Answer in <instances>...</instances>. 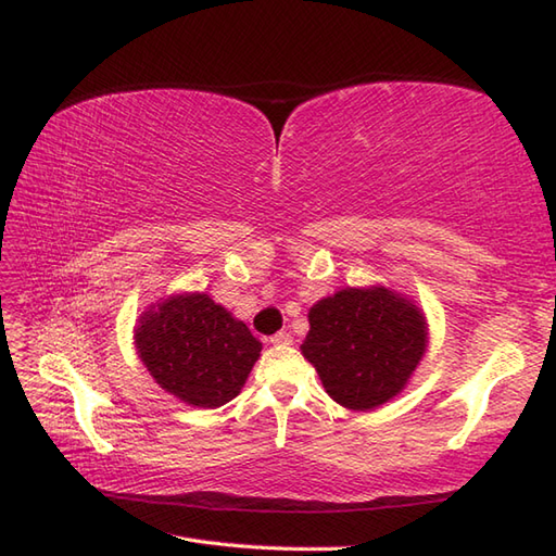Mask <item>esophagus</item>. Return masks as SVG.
Here are the masks:
<instances>
[{"label":"esophagus","mask_w":556,"mask_h":556,"mask_svg":"<svg viewBox=\"0 0 556 556\" xmlns=\"http://www.w3.org/2000/svg\"><path fill=\"white\" fill-rule=\"evenodd\" d=\"M269 341H271V344H275V346H289L293 339H291L289 332H277V334L269 337Z\"/></svg>","instance_id":"obj_1"}]
</instances>
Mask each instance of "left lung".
Listing matches in <instances>:
<instances>
[{"instance_id":"8db88e82","label":"left lung","mask_w":556,"mask_h":556,"mask_svg":"<svg viewBox=\"0 0 556 556\" xmlns=\"http://www.w3.org/2000/svg\"><path fill=\"white\" fill-rule=\"evenodd\" d=\"M301 353L325 392L351 410H370L406 387L428 349L418 305L384 287L341 289L317 301Z\"/></svg>"}]
</instances>
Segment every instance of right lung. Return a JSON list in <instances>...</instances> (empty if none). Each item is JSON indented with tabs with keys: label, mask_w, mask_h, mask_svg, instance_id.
I'll return each instance as SVG.
<instances>
[{
	"label": "right lung",
	"mask_w": 556,
	"mask_h": 556,
	"mask_svg": "<svg viewBox=\"0 0 556 556\" xmlns=\"http://www.w3.org/2000/svg\"><path fill=\"white\" fill-rule=\"evenodd\" d=\"M136 349L164 392L217 408L239 396L263 344L207 293H179L143 313Z\"/></svg>",
	"instance_id": "obj_1"
}]
</instances>
